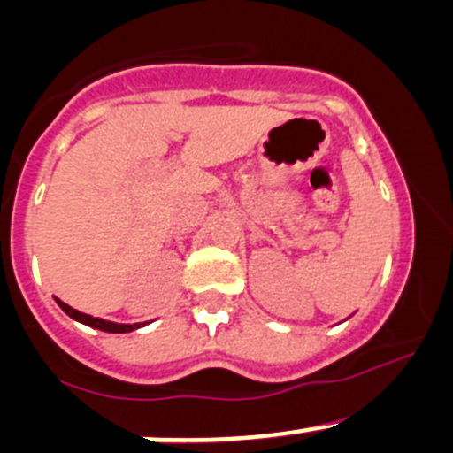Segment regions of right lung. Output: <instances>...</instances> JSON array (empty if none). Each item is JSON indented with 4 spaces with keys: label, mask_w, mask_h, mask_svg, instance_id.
<instances>
[{
    "label": "right lung",
    "mask_w": 453,
    "mask_h": 453,
    "mask_svg": "<svg viewBox=\"0 0 453 453\" xmlns=\"http://www.w3.org/2000/svg\"><path fill=\"white\" fill-rule=\"evenodd\" d=\"M57 304L63 309V311L70 315V318H74L76 322H83L91 328H100V331H104V333H129V331H135V328L142 326V324H116V322H107V319L91 318V315L76 311V309H72L70 304L61 303L58 298H57Z\"/></svg>",
    "instance_id": "right-lung-1"
}]
</instances>
